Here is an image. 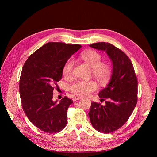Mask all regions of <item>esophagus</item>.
Returning a JSON list of instances; mask_svg holds the SVG:
<instances>
[{
  "label": "esophagus",
  "mask_w": 157,
  "mask_h": 157,
  "mask_svg": "<svg viewBox=\"0 0 157 157\" xmlns=\"http://www.w3.org/2000/svg\"><path fill=\"white\" fill-rule=\"evenodd\" d=\"M80 99H82L81 96H74V97L73 98V101L75 102V101H78V100H80Z\"/></svg>",
  "instance_id": "34e87169"
}]
</instances>
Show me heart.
<instances>
[{
	"instance_id": "b5f03b06",
	"label": "heart",
	"mask_w": 157,
	"mask_h": 157,
	"mask_svg": "<svg viewBox=\"0 0 157 157\" xmlns=\"http://www.w3.org/2000/svg\"><path fill=\"white\" fill-rule=\"evenodd\" d=\"M81 58L92 69V73L98 80L103 83L109 78L111 74V67L105 63H102V56L95 51H88L81 54ZM74 65L73 59H69L63 67V75L69 78L72 75V70ZM97 85L94 81L78 80L70 86L69 90L76 95H86L88 93L95 91Z\"/></svg>"
}]
</instances>
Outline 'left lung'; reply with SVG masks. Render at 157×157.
<instances>
[{"label":"left lung","instance_id":"8db88e82","mask_svg":"<svg viewBox=\"0 0 157 157\" xmlns=\"http://www.w3.org/2000/svg\"><path fill=\"white\" fill-rule=\"evenodd\" d=\"M105 51L113 64L109 84L99 92L105 105L92 102L88 113L92 125L98 132L109 134L121 128L131 116L137 103L138 81L132 63L124 52L108 42L89 45Z\"/></svg>","mask_w":157,"mask_h":157}]
</instances>
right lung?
I'll list each match as a JSON object with an SVG mask.
<instances>
[{
  "instance_id": "obj_1",
  "label": "right lung",
  "mask_w": 157,
  "mask_h": 157,
  "mask_svg": "<svg viewBox=\"0 0 157 157\" xmlns=\"http://www.w3.org/2000/svg\"><path fill=\"white\" fill-rule=\"evenodd\" d=\"M82 47L79 44L48 42L29 56L19 80L22 107L33 124L48 134L57 133L67 123V112L73 101L67 97L52 101L53 90L63 75V67Z\"/></svg>"
}]
</instances>
